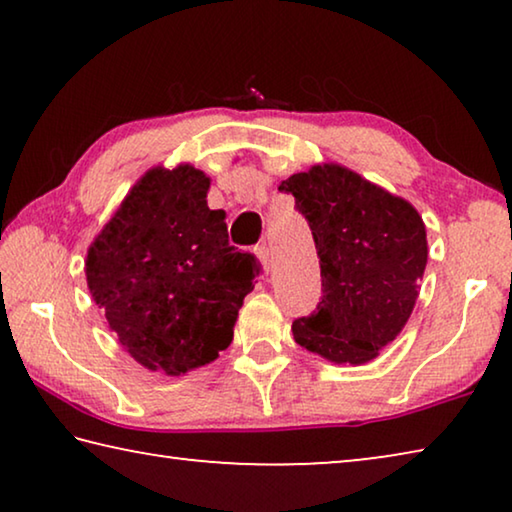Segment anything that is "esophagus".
<instances>
[{
	"label": "esophagus",
	"mask_w": 512,
	"mask_h": 512,
	"mask_svg": "<svg viewBox=\"0 0 512 512\" xmlns=\"http://www.w3.org/2000/svg\"><path fill=\"white\" fill-rule=\"evenodd\" d=\"M255 253H257L259 259H262L264 271H266V273L271 271V253H268V248H266V246H259V248H255Z\"/></svg>",
	"instance_id": "1"
}]
</instances>
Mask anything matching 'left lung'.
<instances>
[{"label":"left lung","mask_w":512,"mask_h":512,"mask_svg":"<svg viewBox=\"0 0 512 512\" xmlns=\"http://www.w3.org/2000/svg\"><path fill=\"white\" fill-rule=\"evenodd\" d=\"M280 189L309 221L323 277L318 309L291 325L293 339L339 366L377 359L418 300L429 257L422 216L336 162L293 173Z\"/></svg>","instance_id":"1"}]
</instances>
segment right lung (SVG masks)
<instances>
[{
    "label": "right lung",
    "mask_w": 512,
    "mask_h": 512,
    "mask_svg": "<svg viewBox=\"0 0 512 512\" xmlns=\"http://www.w3.org/2000/svg\"><path fill=\"white\" fill-rule=\"evenodd\" d=\"M207 192L201 169L158 164L131 187L85 257L88 289L121 348L169 377L228 348L262 271L228 244L225 212L207 207Z\"/></svg>",
    "instance_id": "right-lung-1"
}]
</instances>
